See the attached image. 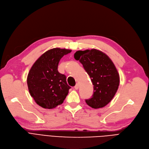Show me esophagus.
I'll return each mask as SVG.
<instances>
[{"label": "esophagus", "mask_w": 149, "mask_h": 149, "mask_svg": "<svg viewBox=\"0 0 149 149\" xmlns=\"http://www.w3.org/2000/svg\"><path fill=\"white\" fill-rule=\"evenodd\" d=\"M79 88V84H77L75 85V86H74V88H75V90H78Z\"/></svg>", "instance_id": "obj_1"}]
</instances>
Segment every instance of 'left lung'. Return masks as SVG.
<instances>
[{
    "instance_id": "left-lung-1",
    "label": "left lung",
    "mask_w": 149,
    "mask_h": 149,
    "mask_svg": "<svg viewBox=\"0 0 149 149\" xmlns=\"http://www.w3.org/2000/svg\"><path fill=\"white\" fill-rule=\"evenodd\" d=\"M74 58L83 65L94 85L93 95L85 100L86 103L94 109L106 106L114 97L120 84V76L112 60L96 49L77 51Z\"/></svg>"
}]
</instances>
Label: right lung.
Masks as SVG:
<instances>
[{
  "mask_svg": "<svg viewBox=\"0 0 149 149\" xmlns=\"http://www.w3.org/2000/svg\"><path fill=\"white\" fill-rule=\"evenodd\" d=\"M54 48L44 53L31 67L27 78L31 96L38 106L52 109L61 104L70 88L66 77L58 70L60 59L71 52Z\"/></svg>",
  "mask_w": 149,
  "mask_h": 149,
  "instance_id": "1",
  "label": "right lung"
}]
</instances>
